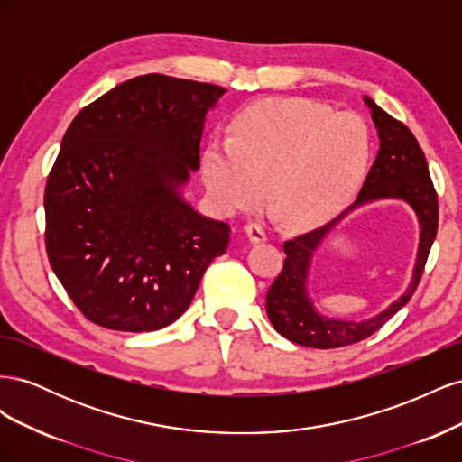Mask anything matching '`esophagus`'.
<instances>
[{
    "mask_svg": "<svg viewBox=\"0 0 462 462\" xmlns=\"http://www.w3.org/2000/svg\"><path fill=\"white\" fill-rule=\"evenodd\" d=\"M245 235L248 236V241L253 245L268 241V235H265V229H263V226H260V223H248V226L245 227Z\"/></svg>",
    "mask_w": 462,
    "mask_h": 462,
    "instance_id": "34e87169",
    "label": "esophagus"
}]
</instances>
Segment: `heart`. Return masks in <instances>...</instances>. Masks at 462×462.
Returning <instances> with one entry per match:
<instances>
[{
  "mask_svg": "<svg viewBox=\"0 0 462 462\" xmlns=\"http://www.w3.org/2000/svg\"><path fill=\"white\" fill-rule=\"evenodd\" d=\"M372 156V129L355 111L335 114L309 97H265L231 119L227 143L204 150L202 177L229 214L258 208L268 194L289 226L310 227L351 204Z\"/></svg>",
  "mask_w": 462,
  "mask_h": 462,
  "instance_id": "obj_1",
  "label": "heart"
}]
</instances>
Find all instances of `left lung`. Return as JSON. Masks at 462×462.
Segmentation results:
<instances>
[{
	"instance_id": "1",
	"label": "left lung",
	"mask_w": 462,
	"mask_h": 462,
	"mask_svg": "<svg viewBox=\"0 0 462 462\" xmlns=\"http://www.w3.org/2000/svg\"><path fill=\"white\" fill-rule=\"evenodd\" d=\"M362 100L370 109L377 138H380V150H377L365 185L355 204L348 206L341 216L329 221L328 226L299 235L283 245L287 254L283 270L265 295V310H268L272 326L283 337L302 346L337 348L366 339L380 329L414 295L438 233V194L433 190L420 144L409 127L391 117L372 97L365 96ZM380 199H401L409 203L421 226V241L410 287L385 311L366 320L356 322L321 315L308 292V275L315 250L345 217L362 205Z\"/></svg>"
}]
</instances>
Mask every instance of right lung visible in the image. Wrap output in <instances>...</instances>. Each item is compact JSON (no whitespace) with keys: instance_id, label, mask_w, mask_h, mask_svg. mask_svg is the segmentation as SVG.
I'll return each mask as SVG.
<instances>
[{"instance_id":"1","label":"right lung","mask_w":462,"mask_h":462,"mask_svg":"<svg viewBox=\"0 0 462 462\" xmlns=\"http://www.w3.org/2000/svg\"><path fill=\"white\" fill-rule=\"evenodd\" d=\"M227 90L143 75L69 125L46 183V250L77 309L117 331H156L183 314L229 226L183 197L200 167L206 116Z\"/></svg>"}]
</instances>
